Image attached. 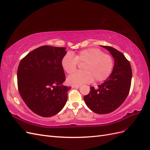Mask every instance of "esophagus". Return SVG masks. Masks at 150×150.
<instances>
[{
	"instance_id": "34e87169",
	"label": "esophagus",
	"mask_w": 150,
	"mask_h": 150,
	"mask_svg": "<svg viewBox=\"0 0 150 150\" xmlns=\"http://www.w3.org/2000/svg\"><path fill=\"white\" fill-rule=\"evenodd\" d=\"M72 88H80V86H75V85H72Z\"/></svg>"
}]
</instances>
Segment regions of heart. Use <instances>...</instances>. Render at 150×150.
I'll return each mask as SVG.
<instances>
[{"mask_svg": "<svg viewBox=\"0 0 150 150\" xmlns=\"http://www.w3.org/2000/svg\"><path fill=\"white\" fill-rule=\"evenodd\" d=\"M79 63H85L83 71H77L67 78L69 84L79 86L90 83L94 79L96 82H103L108 78L114 67L112 57L104 54L98 48H88L79 51L73 56L68 52L61 61V65L68 74L73 72Z\"/></svg>", "mask_w": 150, "mask_h": 150, "instance_id": "heart-1", "label": "heart"}]
</instances>
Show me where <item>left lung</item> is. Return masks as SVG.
Masks as SVG:
<instances>
[{
	"instance_id": "1",
	"label": "left lung",
	"mask_w": 150,
	"mask_h": 150,
	"mask_svg": "<svg viewBox=\"0 0 150 150\" xmlns=\"http://www.w3.org/2000/svg\"><path fill=\"white\" fill-rule=\"evenodd\" d=\"M101 47L107 49L114 58V67L109 78L97 89L90 87V92L84 96V99L92 111L97 114H108L119 108L128 96L132 70L123 54L110 46Z\"/></svg>"
}]
</instances>
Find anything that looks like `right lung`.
Returning <instances> with one entry per match:
<instances>
[{"instance_id":"add662e5","label":"right lung","mask_w":150,"mask_h":150,"mask_svg":"<svg viewBox=\"0 0 150 150\" xmlns=\"http://www.w3.org/2000/svg\"><path fill=\"white\" fill-rule=\"evenodd\" d=\"M65 47L43 46L22 59L17 69L18 89L30 110L42 117L61 111L71 87L64 86L65 74L61 65Z\"/></svg>"}]
</instances>
